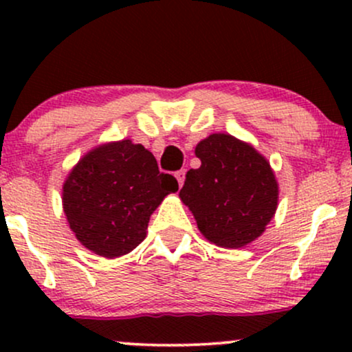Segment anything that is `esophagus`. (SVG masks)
Returning <instances> with one entry per match:
<instances>
[{"label": "esophagus", "mask_w": 352, "mask_h": 352, "mask_svg": "<svg viewBox=\"0 0 352 352\" xmlns=\"http://www.w3.org/2000/svg\"><path fill=\"white\" fill-rule=\"evenodd\" d=\"M175 179L179 182V185L182 187L184 185V180H185V168H182V170H177L175 172Z\"/></svg>", "instance_id": "1"}]
</instances>
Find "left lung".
Instances as JSON below:
<instances>
[{
	"mask_svg": "<svg viewBox=\"0 0 352 352\" xmlns=\"http://www.w3.org/2000/svg\"><path fill=\"white\" fill-rule=\"evenodd\" d=\"M199 168H190L180 199L207 240L241 248L265 232L278 205L274 173L252 145L212 134L197 145Z\"/></svg>",
	"mask_w": 352,
	"mask_h": 352,
	"instance_id": "left-lung-1",
	"label": "left lung"
}]
</instances>
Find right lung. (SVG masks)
Masks as SVG:
<instances>
[{
	"label": "right lung",
	"mask_w": 352,
	"mask_h": 352,
	"mask_svg": "<svg viewBox=\"0 0 352 352\" xmlns=\"http://www.w3.org/2000/svg\"><path fill=\"white\" fill-rule=\"evenodd\" d=\"M179 190L159 170L144 145L120 140L84 155L63 187V205L78 240L96 254L116 258L139 246L148 218L168 193Z\"/></svg>",
	"instance_id": "add662e5"
}]
</instances>
